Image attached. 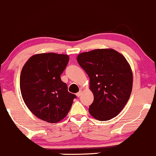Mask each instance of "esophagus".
Here are the masks:
<instances>
[{
  "instance_id": "1",
  "label": "esophagus",
  "mask_w": 156,
  "mask_h": 156,
  "mask_svg": "<svg viewBox=\"0 0 156 156\" xmlns=\"http://www.w3.org/2000/svg\"><path fill=\"white\" fill-rule=\"evenodd\" d=\"M81 95H82V90H80L77 93H76V96H77V97L81 96Z\"/></svg>"
}]
</instances>
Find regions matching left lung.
<instances>
[{"mask_svg": "<svg viewBox=\"0 0 156 156\" xmlns=\"http://www.w3.org/2000/svg\"><path fill=\"white\" fill-rule=\"evenodd\" d=\"M78 63L90 77L94 100L89 112L106 121L126 106L133 87V73L126 58L113 49H97L78 55Z\"/></svg>", "mask_w": 156, "mask_h": 156, "instance_id": "obj_1", "label": "left lung"}]
</instances>
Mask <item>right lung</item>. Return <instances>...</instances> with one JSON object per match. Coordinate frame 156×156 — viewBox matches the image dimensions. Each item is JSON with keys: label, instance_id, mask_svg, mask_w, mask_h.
<instances>
[{"label": "right lung", "instance_id": "add662e5", "mask_svg": "<svg viewBox=\"0 0 156 156\" xmlns=\"http://www.w3.org/2000/svg\"><path fill=\"white\" fill-rule=\"evenodd\" d=\"M69 60L68 55H34L27 60L20 74L25 104L35 116L50 123H57L66 116L76 97L68 91L67 85L60 79Z\"/></svg>", "mask_w": 156, "mask_h": 156}]
</instances>
